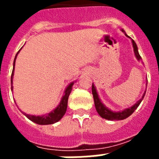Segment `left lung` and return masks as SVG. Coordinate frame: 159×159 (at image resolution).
Listing matches in <instances>:
<instances>
[{"label":"left lung","instance_id":"left-lung-1","mask_svg":"<svg viewBox=\"0 0 159 159\" xmlns=\"http://www.w3.org/2000/svg\"><path fill=\"white\" fill-rule=\"evenodd\" d=\"M121 31H122L123 33H125V36L129 37V36L126 34V33L125 32V30H124L123 29H121ZM129 38H130V37H129ZM131 42H132V44H133L134 53L136 58H137L138 61H141L142 58H141L140 55H139V53L138 47H137V45H136L135 42H134L133 39H131ZM92 95H93V98H94L95 107H96V110H97V113L99 114L101 117L106 119V120H125V119L128 118L129 116H131V115L134 113V111L138 108V106H139L141 102L143 101V97H144V95H145V92H146V91L143 92V96H142V97H141L140 99L135 104H134L133 106H130V107L124 109V110L120 111H111V109L107 108V107H106L103 103H102V102L101 101V99H100L99 96H98V93H97V92L96 87H95V85L93 84V83H92Z\"/></svg>","mask_w":159,"mask_h":159}]
</instances>
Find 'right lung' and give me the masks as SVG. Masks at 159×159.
Segmentation results:
<instances>
[{"label": "right lung", "instance_id": "add662e5", "mask_svg": "<svg viewBox=\"0 0 159 159\" xmlns=\"http://www.w3.org/2000/svg\"><path fill=\"white\" fill-rule=\"evenodd\" d=\"M19 51V52H20ZM19 52L16 53V57H15V59H14L13 62V71H12V74H11V91L13 90V76H14V72H15V64H16V59L17 55H18ZM76 81L74 82H70L69 84L67 85V87H66V89L64 91V94L62 95V99L60 101L59 104L57 105V106L54 110L49 112V113H47L45 115H43V116H33V115H28V114L25 113L23 111H21L22 113L25 115V116L30 120L31 121H33L34 123L38 124V125H52V124H54L57 121H59L62 118V116H64V114L66 113V111H67V101H68V97H69L70 93H71V91L72 89V86L74 84Z\"/></svg>", "mask_w": 159, "mask_h": 159}]
</instances>
